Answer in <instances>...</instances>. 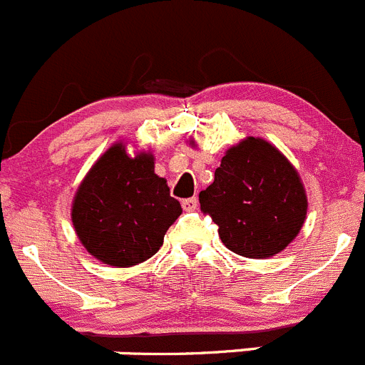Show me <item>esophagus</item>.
<instances>
[{
  "mask_svg": "<svg viewBox=\"0 0 365 365\" xmlns=\"http://www.w3.org/2000/svg\"><path fill=\"white\" fill-rule=\"evenodd\" d=\"M182 207H183V210H187V212H192V210L198 209V198H187V200H183Z\"/></svg>",
  "mask_w": 365,
  "mask_h": 365,
  "instance_id": "obj_1",
  "label": "esophagus"
}]
</instances>
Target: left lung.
Here are the masks:
<instances>
[{
    "mask_svg": "<svg viewBox=\"0 0 365 365\" xmlns=\"http://www.w3.org/2000/svg\"><path fill=\"white\" fill-rule=\"evenodd\" d=\"M200 205L234 254L263 259L297 236L306 217V192L288 160L268 142L248 136L229 149L200 192Z\"/></svg>",
    "mask_w": 365,
    "mask_h": 365,
    "instance_id": "8db88e82",
    "label": "left lung"
}]
</instances>
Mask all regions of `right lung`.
<instances>
[{
	"label": "right lung",
	"mask_w": 365,
	"mask_h": 365,
	"mask_svg": "<svg viewBox=\"0 0 365 365\" xmlns=\"http://www.w3.org/2000/svg\"><path fill=\"white\" fill-rule=\"evenodd\" d=\"M182 214L151 155L129 158L115 144L97 160L75 194L71 220L81 243L98 261L131 267L155 255Z\"/></svg>",
	"instance_id": "obj_1"
}]
</instances>
